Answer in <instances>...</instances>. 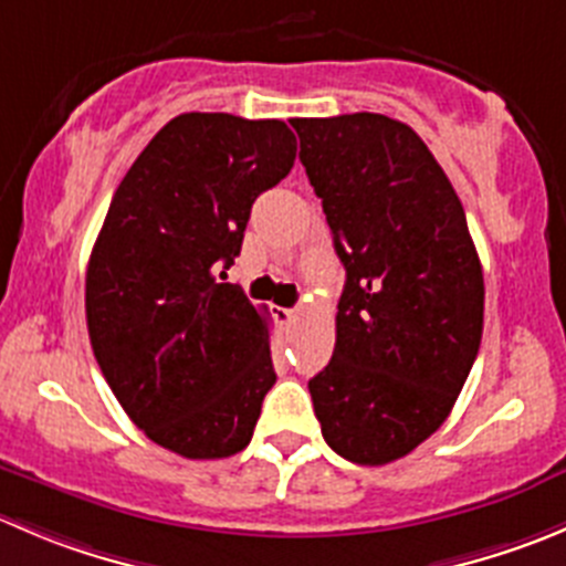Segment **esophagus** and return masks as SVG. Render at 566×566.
<instances>
[{"mask_svg": "<svg viewBox=\"0 0 566 566\" xmlns=\"http://www.w3.org/2000/svg\"><path fill=\"white\" fill-rule=\"evenodd\" d=\"M273 317H276L279 326H290L295 321V310H284V306H276L273 310Z\"/></svg>", "mask_w": 566, "mask_h": 566, "instance_id": "obj_1", "label": "esophagus"}]
</instances>
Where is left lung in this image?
<instances>
[{"label":"left lung","mask_w":566,"mask_h":566,"mask_svg":"<svg viewBox=\"0 0 566 566\" xmlns=\"http://www.w3.org/2000/svg\"><path fill=\"white\" fill-rule=\"evenodd\" d=\"M290 124L345 268L312 406L334 453L395 462L446 422L479 356L481 260L451 179L411 126L378 113Z\"/></svg>","instance_id":"8db88e82"}]
</instances>
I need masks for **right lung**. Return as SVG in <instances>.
I'll use <instances>...</instances> for the list:
<instances>
[{
	"label": "right lung",
	"instance_id": "right-lung-1",
	"mask_svg": "<svg viewBox=\"0 0 566 566\" xmlns=\"http://www.w3.org/2000/svg\"><path fill=\"white\" fill-rule=\"evenodd\" d=\"M293 163L284 120L177 115L120 179L91 251L93 356L137 429L185 459L243 451L276 384L265 310L221 279L254 199Z\"/></svg>",
	"mask_w": 566,
	"mask_h": 566
}]
</instances>
